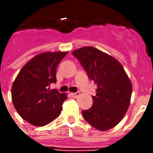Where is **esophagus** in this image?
Here are the masks:
<instances>
[{
	"label": "esophagus",
	"instance_id": "obj_1",
	"mask_svg": "<svg viewBox=\"0 0 153 153\" xmlns=\"http://www.w3.org/2000/svg\"><path fill=\"white\" fill-rule=\"evenodd\" d=\"M70 95L73 97H78L80 95L79 92H77V93H70Z\"/></svg>",
	"mask_w": 153,
	"mask_h": 153
}]
</instances>
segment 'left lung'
<instances>
[{"instance_id":"obj_1","label":"left lung","mask_w":153,"mask_h":153,"mask_svg":"<svg viewBox=\"0 0 153 153\" xmlns=\"http://www.w3.org/2000/svg\"><path fill=\"white\" fill-rule=\"evenodd\" d=\"M72 54L97 86L92 107L82 111L83 118L101 131L114 128L121 121L130 103L129 78L115 58L95 47H81Z\"/></svg>"}]
</instances>
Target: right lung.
Instances as JSON below:
<instances>
[{"label":"right lung","instance_id":"1","mask_svg":"<svg viewBox=\"0 0 153 153\" xmlns=\"http://www.w3.org/2000/svg\"><path fill=\"white\" fill-rule=\"evenodd\" d=\"M68 51L42 52L25 64L13 83L12 102L19 115L35 126H44L60 115L67 95L51 89L56 67Z\"/></svg>","mask_w":153,"mask_h":153}]
</instances>
